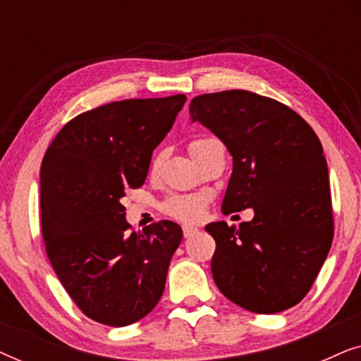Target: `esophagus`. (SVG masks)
I'll list each match as a JSON object with an SVG mask.
<instances>
[{
    "label": "esophagus",
    "mask_w": 361,
    "mask_h": 361,
    "mask_svg": "<svg viewBox=\"0 0 361 361\" xmlns=\"http://www.w3.org/2000/svg\"><path fill=\"white\" fill-rule=\"evenodd\" d=\"M182 231H184V238H190V236H194V235L199 233V230L194 228V226H190V225L182 226Z\"/></svg>",
    "instance_id": "obj_1"
}]
</instances>
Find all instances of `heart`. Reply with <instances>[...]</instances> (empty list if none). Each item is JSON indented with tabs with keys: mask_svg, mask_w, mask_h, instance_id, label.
Returning a JSON list of instances; mask_svg holds the SVG:
<instances>
[{
	"mask_svg": "<svg viewBox=\"0 0 361 361\" xmlns=\"http://www.w3.org/2000/svg\"><path fill=\"white\" fill-rule=\"evenodd\" d=\"M205 140H209V137H199V140L192 141L189 145L190 154ZM157 164H159V157L154 161V167H157ZM162 209H164L166 214L172 216V219L182 221H195L200 219L202 214H204L205 199L202 195H174L164 202Z\"/></svg>",
	"mask_w": 361,
	"mask_h": 361,
	"instance_id": "obj_1",
	"label": "heart"
}]
</instances>
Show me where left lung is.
<instances>
[{
	"label": "left lung",
	"mask_w": 361,
	"mask_h": 361,
	"mask_svg": "<svg viewBox=\"0 0 361 361\" xmlns=\"http://www.w3.org/2000/svg\"><path fill=\"white\" fill-rule=\"evenodd\" d=\"M189 111L233 156L224 214L255 210L240 228L226 221L205 226L216 243L215 284L251 312H283L305 298L332 246L322 145L302 116L253 92L205 93L190 102Z\"/></svg>",
	"instance_id": "8db88e82"
}]
</instances>
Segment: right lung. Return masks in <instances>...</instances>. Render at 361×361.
<instances>
[{"instance_id": "1", "label": "right lung", "mask_w": 361, "mask_h": 361, "mask_svg": "<svg viewBox=\"0 0 361 361\" xmlns=\"http://www.w3.org/2000/svg\"><path fill=\"white\" fill-rule=\"evenodd\" d=\"M185 95L131 98L80 113L57 133L41 166V226L57 278L95 322L125 327L164 293L182 228L161 220L128 233L126 189H140L154 147Z\"/></svg>"}]
</instances>
